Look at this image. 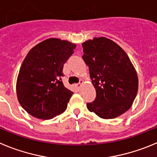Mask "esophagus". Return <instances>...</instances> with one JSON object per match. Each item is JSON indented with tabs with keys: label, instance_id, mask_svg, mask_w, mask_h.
I'll use <instances>...</instances> for the list:
<instances>
[{
	"label": "esophagus",
	"instance_id": "obj_1",
	"mask_svg": "<svg viewBox=\"0 0 157 157\" xmlns=\"http://www.w3.org/2000/svg\"><path fill=\"white\" fill-rule=\"evenodd\" d=\"M83 83H84V80H80V82H79L78 84H77V87H80V85H81V84H83Z\"/></svg>",
	"mask_w": 157,
	"mask_h": 157
}]
</instances>
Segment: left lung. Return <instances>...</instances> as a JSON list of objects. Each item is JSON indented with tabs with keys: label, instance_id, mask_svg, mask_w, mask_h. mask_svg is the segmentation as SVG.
I'll use <instances>...</instances> for the list:
<instances>
[{
	"label": "left lung",
	"instance_id": "obj_1",
	"mask_svg": "<svg viewBox=\"0 0 157 157\" xmlns=\"http://www.w3.org/2000/svg\"><path fill=\"white\" fill-rule=\"evenodd\" d=\"M82 47L96 91L95 100L87 103V109L102 119L122 115L132 106L138 92L135 66L124 49L109 38L94 37Z\"/></svg>",
	"mask_w": 157,
	"mask_h": 157
}]
</instances>
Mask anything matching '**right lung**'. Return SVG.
<instances>
[{
    "label": "right lung",
    "mask_w": 157,
    "mask_h": 157,
    "mask_svg": "<svg viewBox=\"0 0 157 157\" xmlns=\"http://www.w3.org/2000/svg\"><path fill=\"white\" fill-rule=\"evenodd\" d=\"M77 44L48 38L28 52L19 70L16 94L21 106L33 117L50 120L63 113L73 92L63 85V66Z\"/></svg>",
    "instance_id": "right-lung-1"
}]
</instances>
